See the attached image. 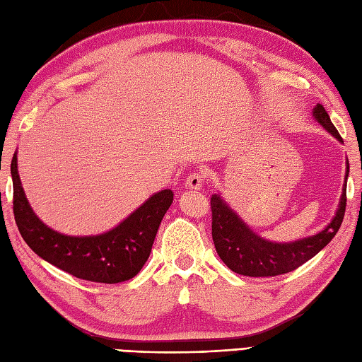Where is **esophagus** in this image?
<instances>
[{
  "instance_id": "1",
  "label": "esophagus",
  "mask_w": 362,
  "mask_h": 362,
  "mask_svg": "<svg viewBox=\"0 0 362 362\" xmlns=\"http://www.w3.org/2000/svg\"><path fill=\"white\" fill-rule=\"evenodd\" d=\"M205 182V173L204 171H193L187 177V187L191 189H201Z\"/></svg>"
}]
</instances>
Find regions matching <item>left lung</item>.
Here are the masks:
<instances>
[{
	"instance_id": "1",
	"label": "left lung",
	"mask_w": 362,
	"mask_h": 362,
	"mask_svg": "<svg viewBox=\"0 0 362 362\" xmlns=\"http://www.w3.org/2000/svg\"><path fill=\"white\" fill-rule=\"evenodd\" d=\"M314 118L324 126L329 134L334 135L337 140L342 138L329 119L325 107L317 104L314 107ZM349 177V161L345 180ZM211 235L213 243L219 258L224 261L228 269L233 272L247 276H276L296 271L306 261L325 247L333 240L339 230L345 205H347V183L344 185L339 209L336 216L329 222L325 230L320 233L303 238L294 243H271L255 235L244 222L236 216L233 210L216 194H213L211 201Z\"/></svg>"
}]
</instances>
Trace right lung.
Wrapping results in <instances>:
<instances>
[{"mask_svg":"<svg viewBox=\"0 0 362 362\" xmlns=\"http://www.w3.org/2000/svg\"><path fill=\"white\" fill-rule=\"evenodd\" d=\"M13 216L23 240L38 257L78 279L121 283L134 279L149 258L160 222L173 204L171 189L149 197L118 227L96 236H70L45 226L30 209L23 191L17 153L11 163Z\"/></svg>","mask_w":362,"mask_h":362,"instance_id":"1","label":"right lung"}]
</instances>
